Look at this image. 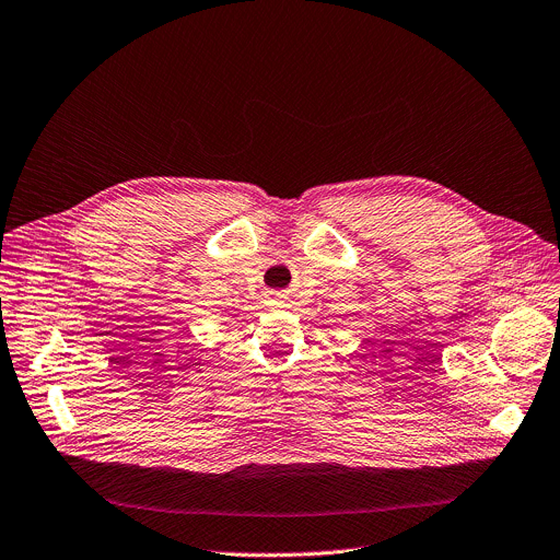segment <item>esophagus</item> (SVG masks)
Returning <instances> with one entry per match:
<instances>
[{
	"mask_svg": "<svg viewBox=\"0 0 560 560\" xmlns=\"http://www.w3.org/2000/svg\"><path fill=\"white\" fill-rule=\"evenodd\" d=\"M275 303H277V301H275Z\"/></svg>",
	"mask_w": 560,
	"mask_h": 560,
	"instance_id": "1",
	"label": "esophagus"
}]
</instances>
